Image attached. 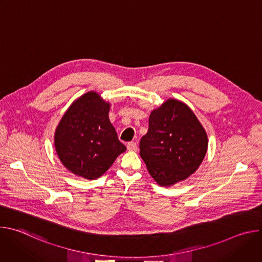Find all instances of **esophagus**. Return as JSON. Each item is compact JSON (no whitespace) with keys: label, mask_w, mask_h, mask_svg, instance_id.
<instances>
[{"label":"esophagus","mask_w":262,"mask_h":262,"mask_svg":"<svg viewBox=\"0 0 262 262\" xmlns=\"http://www.w3.org/2000/svg\"><path fill=\"white\" fill-rule=\"evenodd\" d=\"M126 146H127V149H128L129 151H137L138 147H137V143L136 142H128Z\"/></svg>","instance_id":"esophagus-1"}]
</instances>
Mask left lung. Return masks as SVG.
Returning <instances> with one entry per match:
<instances>
[{"instance_id":"left-lung-1","label":"left lung","mask_w":262,"mask_h":262,"mask_svg":"<svg viewBox=\"0 0 262 262\" xmlns=\"http://www.w3.org/2000/svg\"><path fill=\"white\" fill-rule=\"evenodd\" d=\"M208 146L205 129L193 111L170 98L149 116V128L140 141V156L162 186L184 180L201 165Z\"/></svg>"}]
</instances>
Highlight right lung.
I'll return each instance as SVG.
<instances>
[{
  "mask_svg": "<svg viewBox=\"0 0 262 262\" xmlns=\"http://www.w3.org/2000/svg\"><path fill=\"white\" fill-rule=\"evenodd\" d=\"M110 103L94 91L74 100L55 132L58 158L71 173L86 179L100 177L126 147L108 119Z\"/></svg>",
  "mask_w": 262,
  "mask_h": 262,
  "instance_id": "right-lung-1",
  "label": "right lung"
}]
</instances>
